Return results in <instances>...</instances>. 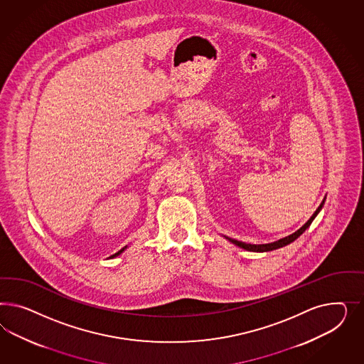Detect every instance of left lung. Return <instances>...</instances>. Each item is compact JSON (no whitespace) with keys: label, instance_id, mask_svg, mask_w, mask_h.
<instances>
[{"label":"left lung","instance_id":"obj_1","mask_svg":"<svg viewBox=\"0 0 364 364\" xmlns=\"http://www.w3.org/2000/svg\"><path fill=\"white\" fill-rule=\"evenodd\" d=\"M324 201H326V198H323V201H321V204L318 207V210L314 212V215L309 218V220L307 221L301 228H299L298 231L294 232L292 235L286 236V237H283V239H280V240H277V242H268V244H247V242H239V240L231 239V237H228V236H224V237H225L227 240H230L232 244H235V245L240 247V248L245 250V251H252V252H267V251H274V250L282 248V247H284V245H288V244L295 242V240L298 239L299 236L309 228V225H311V223H312L314 219L316 218V215L319 213L321 208H323V205H324Z\"/></svg>","mask_w":364,"mask_h":364}]
</instances>
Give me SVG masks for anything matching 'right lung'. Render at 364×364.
I'll list each match as a JSON object with an SVG mask.
<instances>
[{
	"mask_svg": "<svg viewBox=\"0 0 364 364\" xmlns=\"http://www.w3.org/2000/svg\"><path fill=\"white\" fill-rule=\"evenodd\" d=\"M127 248H128V245H125V247H124V248H122V250H120V251H119V252H116V254L112 255V256H110V257H116V256H119V255H122V252H124V251H125V250H127Z\"/></svg>",
	"mask_w": 364,
	"mask_h": 364,
	"instance_id": "add662e5",
	"label": "right lung"
}]
</instances>
